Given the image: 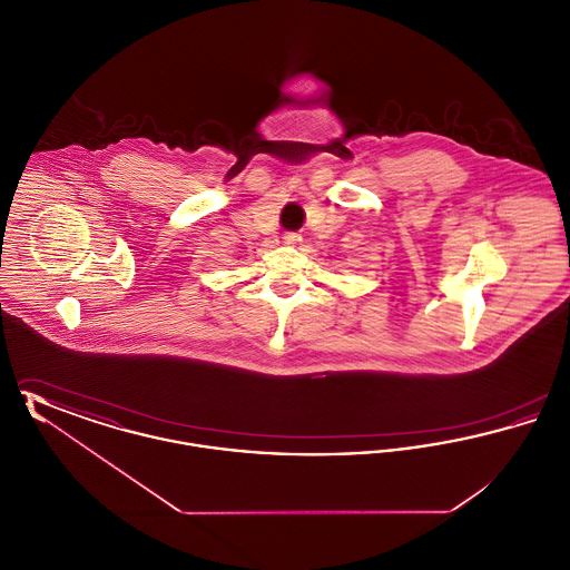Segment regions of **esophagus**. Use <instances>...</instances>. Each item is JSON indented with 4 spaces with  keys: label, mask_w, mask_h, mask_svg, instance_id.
Returning a JSON list of instances; mask_svg holds the SVG:
<instances>
[{
    "label": "esophagus",
    "mask_w": 570,
    "mask_h": 570,
    "mask_svg": "<svg viewBox=\"0 0 570 570\" xmlns=\"http://www.w3.org/2000/svg\"><path fill=\"white\" fill-rule=\"evenodd\" d=\"M301 242V237H298L297 233H286L284 235V244H297Z\"/></svg>",
    "instance_id": "obj_1"
}]
</instances>
